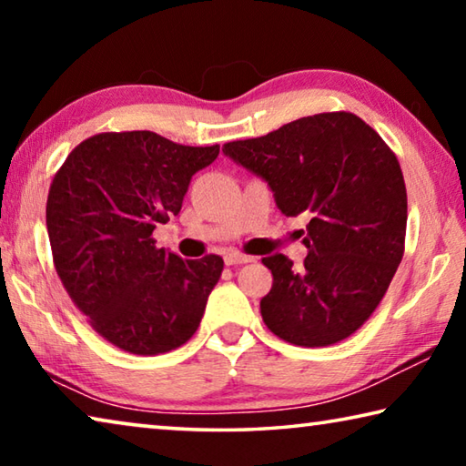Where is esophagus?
Returning <instances> with one entry per match:
<instances>
[{
    "label": "esophagus",
    "mask_w": 466,
    "mask_h": 466,
    "mask_svg": "<svg viewBox=\"0 0 466 466\" xmlns=\"http://www.w3.org/2000/svg\"><path fill=\"white\" fill-rule=\"evenodd\" d=\"M224 261H226V265H244V263L255 261V257H248V255H242V252L230 250L224 255Z\"/></svg>",
    "instance_id": "34e87169"
}]
</instances>
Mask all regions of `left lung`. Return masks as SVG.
<instances>
[{"instance_id":"left-lung-1","label":"left lung","mask_w":466,"mask_h":466,"mask_svg":"<svg viewBox=\"0 0 466 466\" xmlns=\"http://www.w3.org/2000/svg\"><path fill=\"white\" fill-rule=\"evenodd\" d=\"M263 177L283 216H310L304 263L265 257L273 286L267 329L299 347L343 341L372 317L405 252L407 188L384 139L347 110L291 121L263 137L224 144Z\"/></svg>"}]
</instances>
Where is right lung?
Returning a JSON list of instances; mask_svg holds the SVG:
<instances>
[{
    "label": "right lung",
    "instance_id": "obj_1",
    "mask_svg": "<svg viewBox=\"0 0 466 466\" xmlns=\"http://www.w3.org/2000/svg\"><path fill=\"white\" fill-rule=\"evenodd\" d=\"M218 154V144L108 131L84 139L55 172L46 199L55 271L90 327L123 351L157 356L199 329L224 258L185 261L152 234L178 216L191 177Z\"/></svg>",
    "mask_w": 466,
    "mask_h": 466
}]
</instances>
